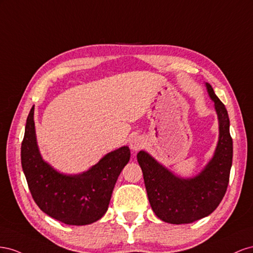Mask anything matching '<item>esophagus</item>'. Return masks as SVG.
I'll return each instance as SVG.
<instances>
[{
	"mask_svg": "<svg viewBox=\"0 0 253 253\" xmlns=\"http://www.w3.org/2000/svg\"><path fill=\"white\" fill-rule=\"evenodd\" d=\"M129 146H130L131 150L136 153L144 146V140L142 136H133V138L129 142Z\"/></svg>",
	"mask_w": 253,
	"mask_h": 253,
	"instance_id": "obj_1",
	"label": "esophagus"
}]
</instances>
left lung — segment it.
Returning a JSON list of instances; mask_svg holds the SVG:
<instances>
[{"label": "left lung", "instance_id": "left-lung-1", "mask_svg": "<svg viewBox=\"0 0 253 253\" xmlns=\"http://www.w3.org/2000/svg\"><path fill=\"white\" fill-rule=\"evenodd\" d=\"M205 84L217 115L218 141L204 169L192 177H181L146 150H140L136 156L151 209L157 217L174 225L191 223L210 215L225 196L229 183L233 157L229 115L212 85Z\"/></svg>", "mask_w": 253, "mask_h": 253}]
</instances>
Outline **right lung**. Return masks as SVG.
I'll use <instances>...</instances> for the list:
<instances>
[{
	"label": "right lung",
	"instance_id": "add662e5",
	"mask_svg": "<svg viewBox=\"0 0 253 253\" xmlns=\"http://www.w3.org/2000/svg\"><path fill=\"white\" fill-rule=\"evenodd\" d=\"M35 107L26 120L21 163L35 203L50 217L70 226L90 225L105 215L130 149L122 146L106 154L83 172L66 174L42 158L36 135Z\"/></svg>",
	"mask_w": 253,
	"mask_h": 253
}]
</instances>
